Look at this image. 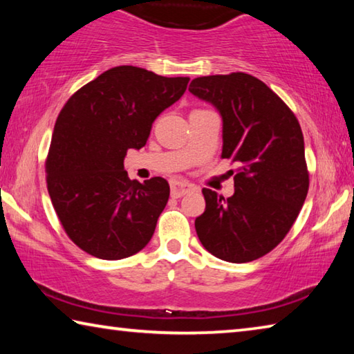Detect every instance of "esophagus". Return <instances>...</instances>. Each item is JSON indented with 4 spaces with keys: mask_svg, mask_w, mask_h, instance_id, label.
<instances>
[{
    "mask_svg": "<svg viewBox=\"0 0 354 354\" xmlns=\"http://www.w3.org/2000/svg\"><path fill=\"white\" fill-rule=\"evenodd\" d=\"M170 190L173 198H181V196L190 194V192H195L196 185L187 181H181V179H173V181H170Z\"/></svg>",
    "mask_w": 354,
    "mask_h": 354,
    "instance_id": "34e87169",
    "label": "esophagus"
}]
</instances>
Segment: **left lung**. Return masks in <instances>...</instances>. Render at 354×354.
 <instances>
[{
    "mask_svg": "<svg viewBox=\"0 0 354 354\" xmlns=\"http://www.w3.org/2000/svg\"><path fill=\"white\" fill-rule=\"evenodd\" d=\"M189 91L220 111L221 158L237 165L230 198L203 189L206 209L195 220L196 234L218 259H259L287 236L306 200L301 127L267 84L242 71L195 77Z\"/></svg>",
    "mask_w": 354,
    "mask_h": 354,
    "instance_id": "left-lung-1",
    "label": "left lung"
}]
</instances>
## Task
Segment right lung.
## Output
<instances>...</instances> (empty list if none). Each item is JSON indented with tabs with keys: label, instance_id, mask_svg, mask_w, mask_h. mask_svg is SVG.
Segmentation results:
<instances>
[{
	"label": "right lung",
	"instance_id": "obj_1",
	"mask_svg": "<svg viewBox=\"0 0 354 354\" xmlns=\"http://www.w3.org/2000/svg\"><path fill=\"white\" fill-rule=\"evenodd\" d=\"M189 80L120 65L82 86L59 112L46 187L64 231L82 251L124 259L153 237L170 185L160 176L131 181L123 159L145 147L153 122L183 97Z\"/></svg>",
	"mask_w": 354,
	"mask_h": 354
}]
</instances>
